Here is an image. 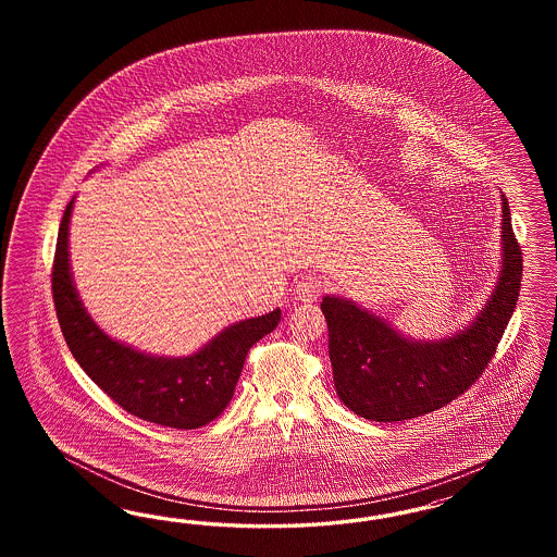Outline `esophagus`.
<instances>
[{
  "instance_id": "1",
  "label": "esophagus",
  "mask_w": 557,
  "mask_h": 557,
  "mask_svg": "<svg viewBox=\"0 0 557 557\" xmlns=\"http://www.w3.org/2000/svg\"><path fill=\"white\" fill-rule=\"evenodd\" d=\"M321 294L322 282L321 277H317V275H306V277H302V282H298V286L294 289V298L302 304L317 302L321 298Z\"/></svg>"
}]
</instances>
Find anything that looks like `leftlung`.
<instances>
[{
  "mask_svg": "<svg viewBox=\"0 0 557 557\" xmlns=\"http://www.w3.org/2000/svg\"><path fill=\"white\" fill-rule=\"evenodd\" d=\"M503 200L500 271L472 321L441 338H412L349 298H322L333 380L343 405L368 421H408L456 400L488 366L523 275V257Z\"/></svg>",
  "mask_w": 557,
  "mask_h": 557,
  "instance_id": "obj_1",
  "label": "left lung"
}]
</instances>
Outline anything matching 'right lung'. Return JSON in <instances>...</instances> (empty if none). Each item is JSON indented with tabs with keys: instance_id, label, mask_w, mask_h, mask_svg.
I'll use <instances>...</instances> for the list:
<instances>
[{
	"instance_id": "1",
	"label": "right lung",
	"mask_w": 557,
	"mask_h": 557,
	"mask_svg": "<svg viewBox=\"0 0 557 557\" xmlns=\"http://www.w3.org/2000/svg\"><path fill=\"white\" fill-rule=\"evenodd\" d=\"M73 206L75 196L59 226L52 298L75 361L116 405L143 421L182 431L214 421L233 400L249 349L277 326L282 310L235 322L184 357L147 354L110 337L87 312L73 280L69 257Z\"/></svg>"
}]
</instances>
